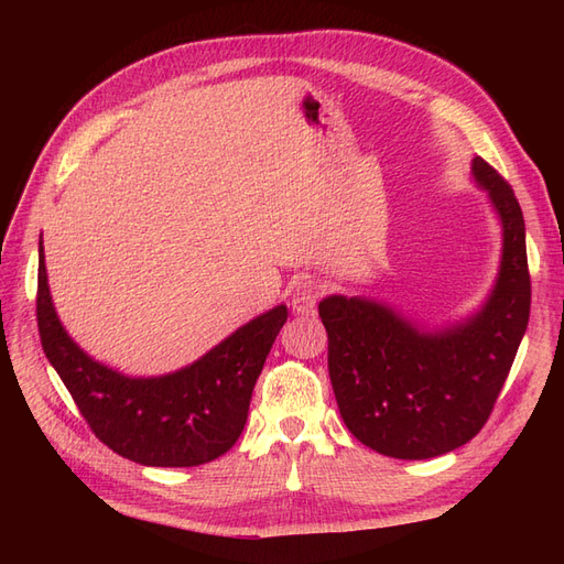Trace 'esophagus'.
Masks as SVG:
<instances>
[{"mask_svg": "<svg viewBox=\"0 0 564 564\" xmlns=\"http://www.w3.org/2000/svg\"><path fill=\"white\" fill-rule=\"evenodd\" d=\"M322 296V286L315 280H303L294 289L292 296V311L296 315H313L317 311V303Z\"/></svg>", "mask_w": 564, "mask_h": 564, "instance_id": "34e87169", "label": "esophagus"}]
</instances>
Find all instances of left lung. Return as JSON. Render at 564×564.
Masks as SVG:
<instances>
[{
  "instance_id": "8db88e82",
  "label": "left lung",
  "mask_w": 564,
  "mask_h": 564,
  "mask_svg": "<svg viewBox=\"0 0 564 564\" xmlns=\"http://www.w3.org/2000/svg\"><path fill=\"white\" fill-rule=\"evenodd\" d=\"M470 178L501 226L497 278L473 313L425 324L369 296L319 301L340 419L383 456L433 458L480 433L527 332L532 286L522 209L482 158H473Z\"/></svg>"
}]
</instances>
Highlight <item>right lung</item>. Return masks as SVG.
<instances>
[{
  "instance_id": "add662e5",
  "label": "right lung",
  "mask_w": 564,
  "mask_h": 564,
  "mask_svg": "<svg viewBox=\"0 0 564 564\" xmlns=\"http://www.w3.org/2000/svg\"><path fill=\"white\" fill-rule=\"evenodd\" d=\"M286 322L280 303L195 362L160 377H127L84 352L51 299L40 240L37 324L51 367L96 437L141 466L187 468L226 454L240 437L256 379Z\"/></svg>"
}]
</instances>
